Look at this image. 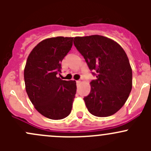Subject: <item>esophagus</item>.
Returning a JSON list of instances; mask_svg holds the SVG:
<instances>
[{
    "mask_svg": "<svg viewBox=\"0 0 151 151\" xmlns=\"http://www.w3.org/2000/svg\"><path fill=\"white\" fill-rule=\"evenodd\" d=\"M76 83H77V84H80V83H81V81H80V80H77Z\"/></svg>",
    "mask_w": 151,
    "mask_h": 151,
    "instance_id": "34e87169",
    "label": "esophagus"
}]
</instances>
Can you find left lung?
Here are the masks:
<instances>
[{
	"mask_svg": "<svg viewBox=\"0 0 151 151\" xmlns=\"http://www.w3.org/2000/svg\"><path fill=\"white\" fill-rule=\"evenodd\" d=\"M74 45L84 57L96 80L84 97L90 113L97 117L114 115L124 105L132 88V70L123 49L99 35L74 37Z\"/></svg>",
	"mask_w": 151,
	"mask_h": 151,
	"instance_id": "obj_1",
	"label": "left lung"
}]
</instances>
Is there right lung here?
<instances>
[{"mask_svg": "<svg viewBox=\"0 0 151 151\" xmlns=\"http://www.w3.org/2000/svg\"><path fill=\"white\" fill-rule=\"evenodd\" d=\"M72 45L73 37L45 39L27 59L24 69L27 94L36 110L50 119H63L71 113L76 82L62 80L57 74L61 71V61Z\"/></svg>", "mask_w": 151, "mask_h": 151, "instance_id": "add662e5", "label": "right lung"}]
</instances>
